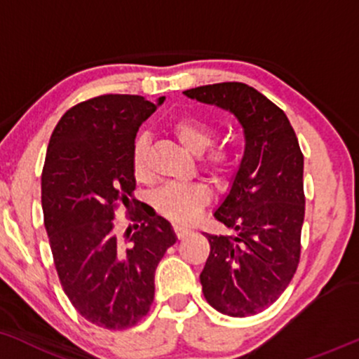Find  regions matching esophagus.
<instances>
[{
	"label": "esophagus",
	"mask_w": 359,
	"mask_h": 359,
	"mask_svg": "<svg viewBox=\"0 0 359 359\" xmlns=\"http://www.w3.org/2000/svg\"><path fill=\"white\" fill-rule=\"evenodd\" d=\"M174 231H175V234H177V237H179V239H184L185 236L191 234V229L184 227V226H179V224H175Z\"/></svg>",
	"instance_id": "obj_1"
}]
</instances>
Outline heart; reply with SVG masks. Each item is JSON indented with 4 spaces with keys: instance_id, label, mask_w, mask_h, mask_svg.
<instances>
[{
    "instance_id": "heart-1",
    "label": "heart",
    "mask_w": 359,
    "mask_h": 359,
    "mask_svg": "<svg viewBox=\"0 0 359 359\" xmlns=\"http://www.w3.org/2000/svg\"><path fill=\"white\" fill-rule=\"evenodd\" d=\"M172 133L185 149L192 154H202V167L215 179H226L234 167V154L226 147H210L214 142V130L196 116H182L172 125ZM132 172L140 182L149 179L147 165V142L140 137L133 145ZM210 194L205 185L168 184L154 194V207L162 217L175 224H191L201 210L209 204Z\"/></svg>"
}]
</instances>
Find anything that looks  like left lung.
<instances>
[{"mask_svg": "<svg viewBox=\"0 0 359 359\" xmlns=\"http://www.w3.org/2000/svg\"><path fill=\"white\" fill-rule=\"evenodd\" d=\"M184 93L232 111L244 128L239 172L214 212L237 234H205L210 252L201 284L212 308L254 316L279 299L299 266L304 155L286 114L252 86L224 81Z\"/></svg>", "mask_w": 359, "mask_h": 359, "instance_id": "8db88e82", "label": "left lung"}]
</instances>
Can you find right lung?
<instances>
[{"mask_svg": "<svg viewBox=\"0 0 359 359\" xmlns=\"http://www.w3.org/2000/svg\"><path fill=\"white\" fill-rule=\"evenodd\" d=\"M163 102L109 93L76 103L56 123L41 172L43 221L60 284L80 316L128 330L154 303L155 269L175 236L152 207L129 215L132 152L142 122ZM134 227L120 235L116 210Z\"/></svg>", "mask_w": 359, "mask_h": 359, "instance_id": "right-lung-1", "label": "right lung"}]
</instances>
